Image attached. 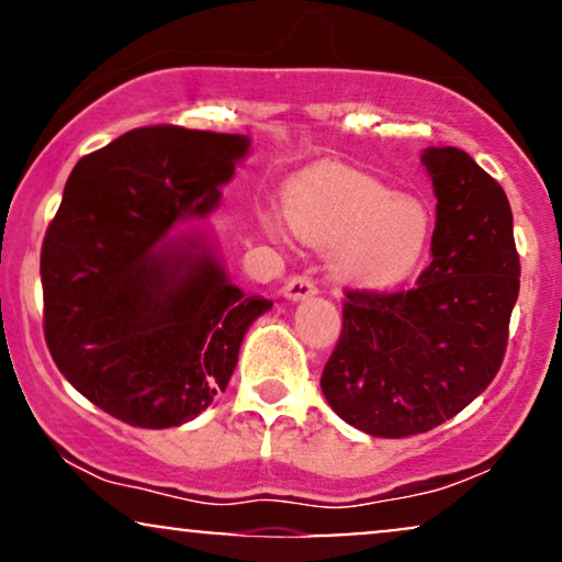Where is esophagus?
<instances>
[{"label": "esophagus", "mask_w": 562, "mask_h": 562, "mask_svg": "<svg viewBox=\"0 0 562 562\" xmlns=\"http://www.w3.org/2000/svg\"><path fill=\"white\" fill-rule=\"evenodd\" d=\"M282 295H285L288 301H306L312 299V295H317V285H314L308 277H290L285 288H282Z\"/></svg>", "instance_id": "1"}]
</instances>
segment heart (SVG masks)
<instances>
[{
	"mask_svg": "<svg viewBox=\"0 0 562 562\" xmlns=\"http://www.w3.org/2000/svg\"><path fill=\"white\" fill-rule=\"evenodd\" d=\"M285 218L301 240L333 245V272L364 288L409 274L430 232L423 200L391 192L375 177L346 166H325L290 182Z\"/></svg>",
	"mask_w": 562,
	"mask_h": 562,
	"instance_id": "obj_1",
	"label": "heart"
}]
</instances>
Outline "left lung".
<instances>
[{
	"label": "left lung",
	"instance_id": "obj_1",
	"mask_svg": "<svg viewBox=\"0 0 562 562\" xmlns=\"http://www.w3.org/2000/svg\"><path fill=\"white\" fill-rule=\"evenodd\" d=\"M420 160L438 200L428 269L398 293L346 290L319 380L335 415L378 438L434 430L486 391L520 290L499 182L460 147H428Z\"/></svg>",
	"mask_w": 562,
	"mask_h": 562
}]
</instances>
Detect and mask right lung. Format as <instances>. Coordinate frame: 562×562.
<instances>
[{"label":"right lung","instance_id":"1","mask_svg":"<svg viewBox=\"0 0 562 562\" xmlns=\"http://www.w3.org/2000/svg\"><path fill=\"white\" fill-rule=\"evenodd\" d=\"M245 134L145 126L70 171L42 248L44 338L81 396L134 428H177L235 372L248 327L272 308L232 285L203 227Z\"/></svg>","mask_w":562,"mask_h":562}]
</instances>
